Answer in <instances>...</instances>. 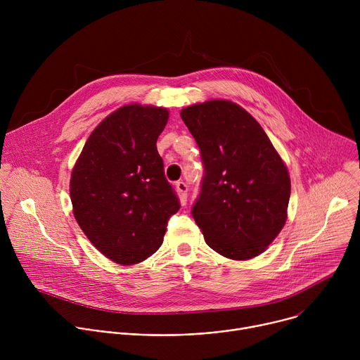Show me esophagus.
I'll return each instance as SVG.
<instances>
[{
    "label": "esophagus",
    "instance_id": "34e87169",
    "mask_svg": "<svg viewBox=\"0 0 360 360\" xmlns=\"http://www.w3.org/2000/svg\"><path fill=\"white\" fill-rule=\"evenodd\" d=\"M175 189H176V192H178V195H179L181 203L185 205V203H186V195H188V186H186V184H185V182H176V184H175Z\"/></svg>",
    "mask_w": 360,
    "mask_h": 360
}]
</instances>
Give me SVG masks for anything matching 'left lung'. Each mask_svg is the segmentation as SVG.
<instances>
[{
  "label": "left lung",
  "instance_id": "left-lung-1",
  "mask_svg": "<svg viewBox=\"0 0 360 360\" xmlns=\"http://www.w3.org/2000/svg\"><path fill=\"white\" fill-rule=\"evenodd\" d=\"M205 167L192 217L205 242L233 261L268 249L288 219L290 178L271 139L246 110L210 99L181 111Z\"/></svg>",
  "mask_w": 360,
  "mask_h": 360
}]
</instances>
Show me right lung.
Segmentation results:
<instances>
[{"label": "right lung", "mask_w": 360, "mask_h": 360, "mask_svg": "<svg viewBox=\"0 0 360 360\" xmlns=\"http://www.w3.org/2000/svg\"><path fill=\"white\" fill-rule=\"evenodd\" d=\"M169 111L128 104L102 120L72 168V212L91 243L115 264L136 265L164 242L179 210L157 139Z\"/></svg>", "instance_id": "1"}]
</instances>
